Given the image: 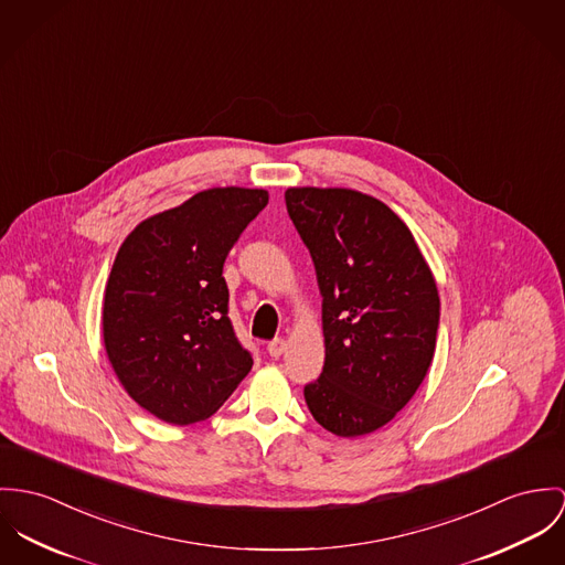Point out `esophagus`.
<instances>
[{"label":"esophagus","instance_id":"obj_1","mask_svg":"<svg viewBox=\"0 0 565 565\" xmlns=\"http://www.w3.org/2000/svg\"><path fill=\"white\" fill-rule=\"evenodd\" d=\"M285 350H287V341L285 339H274V341L267 343V354L271 359H280L285 354Z\"/></svg>","mask_w":565,"mask_h":565}]
</instances>
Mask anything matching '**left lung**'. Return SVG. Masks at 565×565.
I'll list each match as a JSON object with an SVG mask.
<instances>
[{"label":"left lung","mask_w":565,"mask_h":565,"mask_svg":"<svg viewBox=\"0 0 565 565\" xmlns=\"http://www.w3.org/2000/svg\"><path fill=\"white\" fill-rule=\"evenodd\" d=\"M287 211L315 263L326 362L305 386L312 418L341 438L395 418L436 350L440 298L411 228L348 188H289Z\"/></svg>","instance_id":"left-lung-1"}]
</instances>
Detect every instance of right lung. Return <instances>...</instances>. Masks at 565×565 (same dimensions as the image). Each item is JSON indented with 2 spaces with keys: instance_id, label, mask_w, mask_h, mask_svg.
Wrapping results in <instances>:
<instances>
[{
  "instance_id": "add662e5",
  "label": "right lung",
  "mask_w": 565,
  "mask_h": 565,
  "mask_svg": "<svg viewBox=\"0 0 565 565\" xmlns=\"http://www.w3.org/2000/svg\"><path fill=\"white\" fill-rule=\"evenodd\" d=\"M265 190L211 188L142 220L114 258L103 343L127 395L172 425L205 420L253 369L228 319L222 267L267 205Z\"/></svg>"
}]
</instances>
